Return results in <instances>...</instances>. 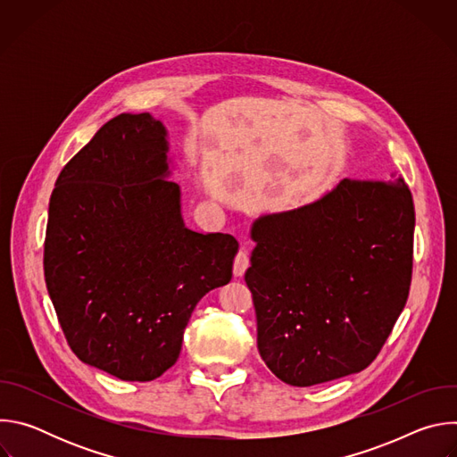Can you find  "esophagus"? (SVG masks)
<instances>
[{"label":"esophagus","mask_w":457,"mask_h":457,"mask_svg":"<svg viewBox=\"0 0 457 457\" xmlns=\"http://www.w3.org/2000/svg\"><path fill=\"white\" fill-rule=\"evenodd\" d=\"M247 268H249V253H247V247L242 245L235 256V264H233L235 277H242Z\"/></svg>","instance_id":"1"}]
</instances>
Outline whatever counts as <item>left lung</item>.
I'll list each match as a JSON object with an SVG mask.
<instances>
[{
	"instance_id": "left-lung-1",
	"label": "left lung",
	"mask_w": 457,
	"mask_h": 457,
	"mask_svg": "<svg viewBox=\"0 0 457 457\" xmlns=\"http://www.w3.org/2000/svg\"><path fill=\"white\" fill-rule=\"evenodd\" d=\"M414 203L403 177L344 179L318 201L253 222L245 284L270 370L311 386L363 370L402 314Z\"/></svg>"
}]
</instances>
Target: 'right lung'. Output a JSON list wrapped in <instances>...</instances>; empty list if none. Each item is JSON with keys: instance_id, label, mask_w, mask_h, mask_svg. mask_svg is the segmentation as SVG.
Instances as JSON below:
<instances>
[{"instance_id": "add662e5", "label": "right lung", "mask_w": 457, "mask_h": 457, "mask_svg": "<svg viewBox=\"0 0 457 457\" xmlns=\"http://www.w3.org/2000/svg\"><path fill=\"white\" fill-rule=\"evenodd\" d=\"M168 132L120 113L55 180L45 282L74 354L119 379L152 381L179 358L199 300L231 280L235 237L184 226L168 180Z\"/></svg>"}]
</instances>
